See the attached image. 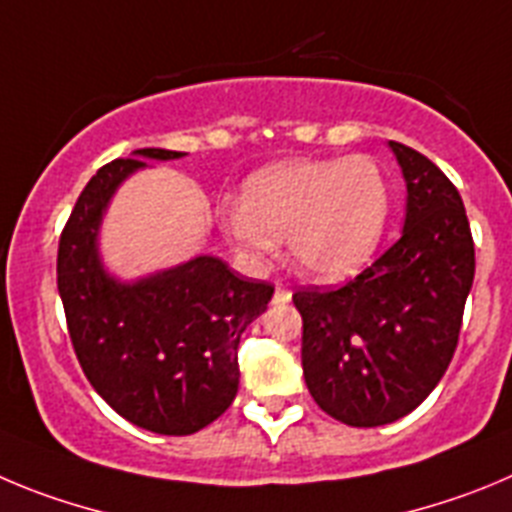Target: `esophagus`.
Instances as JSON below:
<instances>
[{
    "mask_svg": "<svg viewBox=\"0 0 512 512\" xmlns=\"http://www.w3.org/2000/svg\"><path fill=\"white\" fill-rule=\"evenodd\" d=\"M275 303H288L290 301V288H285L283 283L275 285V296H273Z\"/></svg>",
    "mask_w": 512,
    "mask_h": 512,
    "instance_id": "obj_1",
    "label": "esophagus"
}]
</instances>
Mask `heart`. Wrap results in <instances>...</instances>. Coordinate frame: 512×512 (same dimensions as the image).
<instances>
[{"label":"heart","mask_w":512,"mask_h":512,"mask_svg":"<svg viewBox=\"0 0 512 512\" xmlns=\"http://www.w3.org/2000/svg\"><path fill=\"white\" fill-rule=\"evenodd\" d=\"M390 216V186L370 158L290 160L250 178L242 204L224 206L222 227L237 255L262 262L288 237L303 275L344 280L367 265Z\"/></svg>","instance_id":"b5f03b06"}]
</instances>
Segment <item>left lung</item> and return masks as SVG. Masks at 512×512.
Masks as SVG:
<instances>
[{"label": "left lung", "mask_w": 512, "mask_h": 512, "mask_svg": "<svg viewBox=\"0 0 512 512\" xmlns=\"http://www.w3.org/2000/svg\"><path fill=\"white\" fill-rule=\"evenodd\" d=\"M408 211L400 239L339 288L293 293L308 393L347 426L411 413L439 385L474 280V242L457 186L426 155L390 142Z\"/></svg>", "instance_id": "1"}]
</instances>
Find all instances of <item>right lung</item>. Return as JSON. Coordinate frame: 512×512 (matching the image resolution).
Instances as JSON below:
<instances>
[{
    "mask_svg": "<svg viewBox=\"0 0 512 512\" xmlns=\"http://www.w3.org/2000/svg\"><path fill=\"white\" fill-rule=\"evenodd\" d=\"M183 153L142 147L96 170L58 239V293L78 365L122 418L163 436H188L232 405L237 349L267 308L273 285L239 278L216 257L135 285L109 278L96 255L101 211L142 158Z\"/></svg>",
    "mask_w": 512,
    "mask_h": 512,
    "instance_id": "1",
    "label": "right lung"
}]
</instances>
